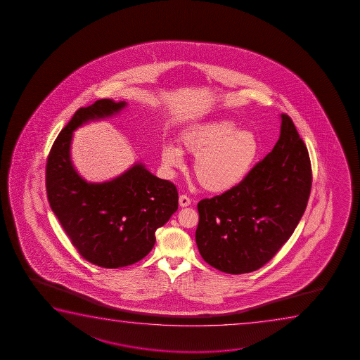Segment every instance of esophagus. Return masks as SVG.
<instances>
[{"label": "esophagus", "mask_w": 360, "mask_h": 360, "mask_svg": "<svg viewBox=\"0 0 360 360\" xmlns=\"http://www.w3.org/2000/svg\"><path fill=\"white\" fill-rule=\"evenodd\" d=\"M191 199L187 197V195H181L179 197V207H189L191 205Z\"/></svg>", "instance_id": "esophagus-1"}]
</instances>
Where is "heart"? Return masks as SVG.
Here are the masks:
<instances>
[{"label":"heart","instance_id":"1","mask_svg":"<svg viewBox=\"0 0 360 360\" xmlns=\"http://www.w3.org/2000/svg\"><path fill=\"white\" fill-rule=\"evenodd\" d=\"M183 153L194 158L193 171L205 191L221 194L241 184L256 163L259 141L250 130H237L229 120H209L183 130L179 148L165 143L161 161L167 171L181 168Z\"/></svg>","mask_w":360,"mask_h":360}]
</instances>
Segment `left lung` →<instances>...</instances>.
I'll use <instances>...</instances> for the list:
<instances>
[{
  "instance_id": "obj_1",
  "label": "left lung",
  "mask_w": 360,
  "mask_h": 360,
  "mask_svg": "<svg viewBox=\"0 0 360 360\" xmlns=\"http://www.w3.org/2000/svg\"><path fill=\"white\" fill-rule=\"evenodd\" d=\"M271 153L246 179L221 195L198 202L195 242L207 264L229 274L259 269L290 238L305 212L311 163L286 114Z\"/></svg>"
}]
</instances>
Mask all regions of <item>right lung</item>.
Listing matches in <instances>:
<instances>
[{
	"label": "right lung",
	"instance_id": "add662e5",
	"mask_svg": "<svg viewBox=\"0 0 360 360\" xmlns=\"http://www.w3.org/2000/svg\"><path fill=\"white\" fill-rule=\"evenodd\" d=\"M125 101L99 99L75 113L55 140L46 163V193L79 255L102 268H123L151 252L155 232L178 209L174 184L134 162L117 177L87 182L71 158L74 131L91 122L118 115Z\"/></svg>",
	"mask_w": 360,
	"mask_h": 360
}]
</instances>
